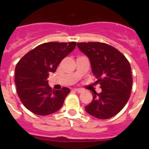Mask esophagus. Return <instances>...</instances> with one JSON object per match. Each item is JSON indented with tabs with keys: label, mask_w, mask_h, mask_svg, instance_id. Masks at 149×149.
I'll use <instances>...</instances> for the list:
<instances>
[{
	"label": "esophagus",
	"mask_w": 149,
	"mask_h": 149,
	"mask_svg": "<svg viewBox=\"0 0 149 149\" xmlns=\"http://www.w3.org/2000/svg\"><path fill=\"white\" fill-rule=\"evenodd\" d=\"M74 90H75L76 92H77V93H82L83 91H84L82 89H74Z\"/></svg>",
	"instance_id": "obj_1"
}]
</instances>
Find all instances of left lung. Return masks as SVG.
Here are the masks:
<instances>
[{
  "label": "left lung",
  "instance_id": "obj_1",
  "mask_svg": "<svg viewBox=\"0 0 149 149\" xmlns=\"http://www.w3.org/2000/svg\"><path fill=\"white\" fill-rule=\"evenodd\" d=\"M78 48L89 57L92 71L99 84L100 93L93 92V99L85 107L91 116L100 119L114 116L129 100L133 79L131 65L113 46L102 42H77Z\"/></svg>",
  "mask_w": 149,
  "mask_h": 149
}]
</instances>
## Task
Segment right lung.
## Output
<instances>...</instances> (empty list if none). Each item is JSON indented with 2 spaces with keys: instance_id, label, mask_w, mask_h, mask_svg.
<instances>
[{
  "instance_id": "right-lung-1",
  "label": "right lung",
  "mask_w": 149,
  "mask_h": 149,
  "mask_svg": "<svg viewBox=\"0 0 149 149\" xmlns=\"http://www.w3.org/2000/svg\"><path fill=\"white\" fill-rule=\"evenodd\" d=\"M75 47V42L43 43L18 61L15 83L18 97L27 110L36 115L47 116L61 108L70 89H52L47 78Z\"/></svg>"
}]
</instances>
